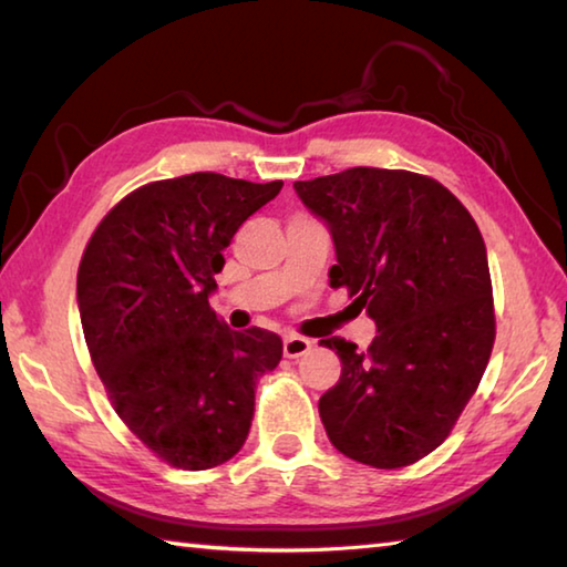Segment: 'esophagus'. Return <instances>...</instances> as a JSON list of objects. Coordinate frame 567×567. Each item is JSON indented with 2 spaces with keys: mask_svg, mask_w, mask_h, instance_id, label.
I'll return each instance as SVG.
<instances>
[{
  "mask_svg": "<svg viewBox=\"0 0 567 567\" xmlns=\"http://www.w3.org/2000/svg\"><path fill=\"white\" fill-rule=\"evenodd\" d=\"M312 350V342L307 338H300V334H285L282 340V352L285 358H302V354H307Z\"/></svg>",
  "mask_w": 567,
  "mask_h": 567,
  "instance_id": "obj_1",
  "label": "esophagus"
}]
</instances>
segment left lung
I'll use <instances>...</instances> for the list:
<instances>
[{"label": "left lung", "instance_id": "1", "mask_svg": "<svg viewBox=\"0 0 567 567\" xmlns=\"http://www.w3.org/2000/svg\"><path fill=\"white\" fill-rule=\"evenodd\" d=\"M295 192L330 229V287H348L378 328L368 352L320 340L342 362L320 398L324 433L362 465L417 463L453 430L491 360L483 235L453 192L415 172L352 167Z\"/></svg>", "mask_w": 567, "mask_h": 567}]
</instances>
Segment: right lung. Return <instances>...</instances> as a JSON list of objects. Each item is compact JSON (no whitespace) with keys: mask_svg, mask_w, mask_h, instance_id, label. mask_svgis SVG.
<instances>
[{"mask_svg":"<svg viewBox=\"0 0 567 567\" xmlns=\"http://www.w3.org/2000/svg\"><path fill=\"white\" fill-rule=\"evenodd\" d=\"M280 189L217 172L152 182L102 219L82 255L76 307L94 370L132 433L175 467L235 457L257 380L282 360L275 332H235L209 307L223 249Z\"/></svg>","mask_w":567,"mask_h":567,"instance_id":"1","label":"right lung"}]
</instances>
